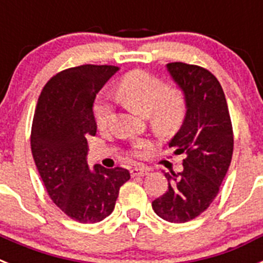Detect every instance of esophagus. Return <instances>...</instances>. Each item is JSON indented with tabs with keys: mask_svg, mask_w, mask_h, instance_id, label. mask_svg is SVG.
<instances>
[{
	"mask_svg": "<svg viewBox=\"0 0 263 263\" xmlns=\"http://www.w3.org/2000/svg\"><path fill=\"white\" fill-rule=\"evenodd\" d=\"M148 171H150V170H148L147 167L138 166V167H134V168H132V171H130V173H132V175L133 176H145V175H147Z\"/></svg>",
	"mask_w": 263,
	"mask_h": 263,
	"instance_id": "34e87169",
	"label": "esophagus"
}]
</instances>
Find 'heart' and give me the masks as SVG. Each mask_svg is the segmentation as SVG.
Returning <instances> with one entry per match:
<instances>
[{
  "mask_svg": "<svg viewBox=\"0 0 263 263\" xmlns=\"http://www.w3.org/2000/svg\"><path fill=\"white\" fill-rule=\"evenodd\" d=\"M118 99L139 115H148L152 124L166 130L182 120L185 110V97L176 87H164L162 80L146 71L136 69L122 78L117 85ZM93 116L100 129L106 127L113 105L106 96H99L95 101ZM148 148L147 142H138L134 154L142 155Z\"/></svg>",
  "mask_w": 263,
  "mask_h": 263,
  "instance_id": "obj_1",
  "label": "heart"
}]
</instances>
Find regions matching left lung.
Wrapping results in <instances>:
<instances>
[{
	"mask_svg": "<svg viewBox=\"0 0 263 263\" xmlns=\"http://www.w3.org/2000/svg\"><path fill=\"white\" fill-rule=\"evenodd\" d=\"M166 67L185 97L184 120L168 146L185 158L182 173H164L168 190L153 210L166 221L187 222L217 196L231 166L233 130L224 90L208 69L180 62Z\"/></svg>",
	"mask_w": 263,
	"mask_h": 263,
	"instance_id": "8db88e82",
	"label": "left lung"
}]
</instances>
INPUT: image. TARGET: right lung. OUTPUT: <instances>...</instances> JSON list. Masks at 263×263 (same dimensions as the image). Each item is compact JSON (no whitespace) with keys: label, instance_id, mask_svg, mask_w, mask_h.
Returning a JSON list of instances; mask_svg holds the SVG:
<instances>
[{"label":"right lung","instance_id":"right-lung-1","mask_svg":"<svg viewBox=\"0 0 263 263\" xmlns=\"http://www.w3.org/2000/svg\"><path fill=\"white\" fill-rule=\"evenodd\" d=\"M118 69L85 64L59 72L42 89L32 120V158L51 200L83 224L110 215L130 179L122 167L89 168L87 162V139L97 132L95 99Z\"/></svg>","mask_w":263,"mask_h":263}]
</instances>
